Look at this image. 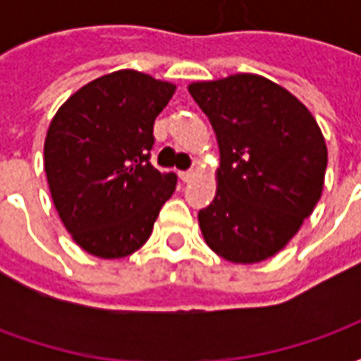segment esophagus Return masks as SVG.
I'll use <instances>...</instances> for the list:
<instances>
[{"instance_id":"34e87169","label":"esophagus","mask_w":361,"mask_h":361,"mask_svg":"<svg viewBox=\"0 0 361 361\" xmlns=\"http://www.w3.org/2000/svg\"><path fill=\"white\" fill-rule=\"evenodd\" d=\"M193 176H195V173L191 172V170H188V172H180V180L183 181V183H188V181L193 180Z\"/></svg>"}]
</instances>
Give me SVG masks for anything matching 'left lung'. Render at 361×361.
Returning <instances> with one entry per match:
<instances>
[{
	"label": "left lung",
	"instance_id": "left-lung-1",
	"mask_svg": "<svg viewBox=\"0 0 361 361\" xmlns=\"http://www.w3.org/2000/svg\"><path fill=\"white\" fill-rule=\"evenodd\" d=\"M216 133L219 189L199 211L207 245L232 263H259L286 245L317 204L326 145L311 111L259 75L189 85Z\"/></svg>",
	"mask_w": 361,
	"mask_h": 361
}]
</instances>
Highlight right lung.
I'll use <instances>...</instances> for the list:
<instances>
[{
    "label": "right lung",
    "instance_id": "1",
    "mask_svg": "<svg viewBox=\"0 0 361 361\" xmlns=\"http://www.w3.org/2000/svg\"><path fill=\"white\" fill-rule=\"evenodd\" d=\"M172 82L123 69L75 92L54 116L44 168L59 219L90 255L119 259L149 240L178 183L150 164L154 119Z\"/></svg>",
    "mask_w": 361,
    "mask_h": 361
}]
</instances>
